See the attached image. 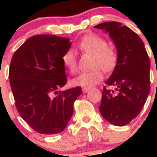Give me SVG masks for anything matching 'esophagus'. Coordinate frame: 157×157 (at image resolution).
<instances>
[{
  "instance_id": "1",
  "label": "esophagus",
  "mask_w": 157,
  "mask_h": 157,
  "mask_svg": "<svg viewBox=\"0 0 157 157\" xmlns=\"http://www.w3.org/2000/svg\"><path fill=\"white\" fill-rule=\"evenodd\" d=\"M90 88H87V87H83V89H82V91L83 92V93H87V92L90 90Z\"/></svg>"
}]
</instances>
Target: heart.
Segmentation results:
<instances>
[{"mask_svg":"<svg viewBox=\"0 0 157 157\" xmlns=\"http://www.w3.org/2000/svg\"><path fill=\"white\" fill-rule=\"evenodd\" d=\"M82 52L93 55L92 68L93 71L80 73L72 80L73 84L82 87H92L98 84L103 79L100 69L105 72L112 71L115 67L118 56L114 49L107 46V42L100 36L95 34H87L82 38L77 45ZM64 67L71 73L76 72L77 61L75 53L71 49L66 51L62 55Z\"/></svg>","mask_w":157,"mask_h":157,"instance_id":"1","label":"heart"}]
</instances>
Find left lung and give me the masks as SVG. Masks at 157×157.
<instances>
[{"instance_id":"left-lung-1","label":"left lung","mask_w":157,"mask_h":157,"mask_svg":"<svg viewBox=\"0 0 157 157\" xmlns=\"http://www.w3.org/2000/svg\"><path fill=\"white\" fill-rule=\"evenodd\" d=\"M109 33L117 51L116 65L105 82L116 93L104 86L99 112L109 123L124 126L140 114L150 90V62L143 41L137 33L118 22L94 26Z\"/></svg>"}]
</instances>
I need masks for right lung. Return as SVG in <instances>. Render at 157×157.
Instances as JSON below:
<instances>
[{"label": "right lung", "mask_w": 157, "mask_h": 157, "mask_svg": "<svg viewBox=\"0 0 157 157\" xmlns=\"http://www.w3.org/2000/svg\"><path fill=\"white\" fill-rule=\"evenodd\" d=\"M67 38L38 35L28 39L11 60L9 79L20 116L39 134L61 133L74 112L80 86L58 91L67 83L62 55Z\"/></svg>", "instance_id": "1"}]
</instances>
